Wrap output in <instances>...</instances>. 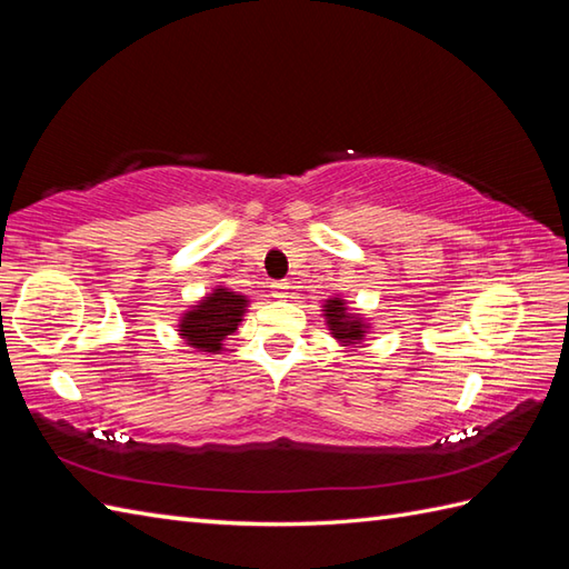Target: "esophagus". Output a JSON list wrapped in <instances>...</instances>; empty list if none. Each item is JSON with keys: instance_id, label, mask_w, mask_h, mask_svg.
Here are the masks:
<instances>
[{"instance_id": "obj_1", "label": "esophagus", "mask_w": 569, "mask_h": 569, "mask_svg": "<svg viewBox=\"0 0 569 569\" xmlns=\"http://www.w3.org/2000/svg\"><path fill=\"white\" fill-rule=\"evenodd\" d=\"M288 286L286 281H276V283H271V296L273 298H278V300H283V298H288Z\"/></svg>"}]
</instances>
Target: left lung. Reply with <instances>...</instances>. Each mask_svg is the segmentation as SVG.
Segmentation results:
<instances>
[{"label": "left lung", "instance_id": "1", "mask_svg": "<svg viewBox=\"0 0 569 569\" xmlns=\"http://www.w3.org/2000/svg\"><path fill=\"white\" fill-rule=\"evenodd\" d=\"M325 318H328L335 340H340L345 347L365 340V325L352 312H347L342 298H332L325 303Z\"/></svg>", "mask_w": 569, "mask_h": 569}]
</instances>
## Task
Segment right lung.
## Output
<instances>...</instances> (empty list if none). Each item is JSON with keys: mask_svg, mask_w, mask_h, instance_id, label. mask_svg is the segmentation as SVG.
<instances>
[{"mask_svg": "<svg viewBox=\"0 0 569 569\" xmlns=\"http://www.w3.org/2000/svg\"><path fill=\"white\" fill-rule=\"evenodd\" d=\"M244 308V296H237L227 288H217L200 306L186 312V318L180 320V335L200 352H220L224 337L232 335L241 322Z\"/></svg>", "mask_w": 569, "mask_h": 569, "instance_id": "obj_1", "label": "right lung"}]
</instances>
